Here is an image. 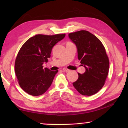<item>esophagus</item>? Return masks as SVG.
I'll return each mask as SVG.
<instances>
[{
	"instance_id": "34e87169",
	"label": "esophagus",
	"mask_w": 128,
	"mask_h": 128,
	"mask_svg": "<svg viewBox=\"0 0 128 128\" xmlns=\"http://www.w3.org/2000/svg\"><path fill=\"white\" fill-rule=\"evenodd\" d=\"M63 70H64V72H69L70 71V70L66 69V68H64V69H63Z\"/></svg>"
}]
</instances>
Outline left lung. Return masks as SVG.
Masks as SVG:
<instances>
[{
    "label": "left lung",
    "instance_id": "8db88e82",
    "mask_svg": "<svg viewBox=\"0 0 128 128\" xmlns=\"http://www.w3.org/2000/svg\"><path fill=\"white\" fill-rule=\"evenodd\" d=\"M69 37L76 44L78 59L86 68L83 74L78 73L73 86L82 95H94L104 86L108 74L110 62L106 49L97 36L87 31L70 33Z\"/></svg>",
    "mask_w": 128,
    "mask_h": 128
}]
</instances>
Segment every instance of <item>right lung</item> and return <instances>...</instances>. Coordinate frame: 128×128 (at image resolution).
I'll list each match as a JSON object with an SVG mask.
<instances>
[{
    "instance_id": "1",
    "label": "right lung",
    "mask_w": 128,
    "mask_h": 128,
    "mask_svg": "<svg viewBox=\"0 0 128 128\" xmlns=\"http://www.w3.org/2000/svg\"><path fill=\"white\" fill-rule=\"evenodd\" d=\"M64 36L65 34H38L21 47L15 60V73L21 88L30 95H42L50 88L58 70L44 69L42 64L48 62L53 46Z\"/></svg>"
}]
</instances>
